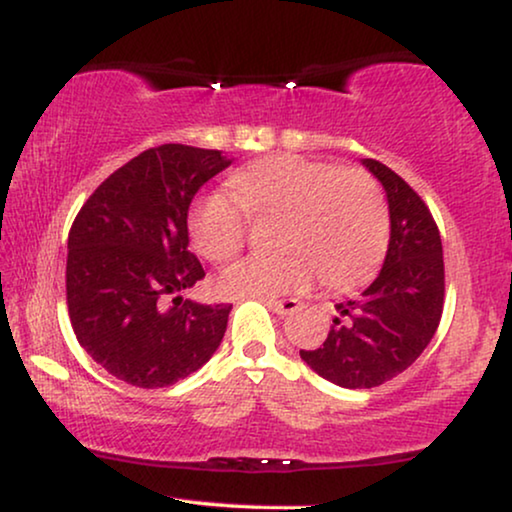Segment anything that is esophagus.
Instances as JSON below:
<instances>
[{"label":"esophagus","mask_w":512,"mask_h":512,"mask_svg":"<svg viewBox=\"0 0 512 512\" xmlns=\"http://www.w3.org/2000/svg\"><path fill=\"white\" fill-rule=\"evenodd\" d=\"M265 303H268L270 310L277 312L279 317H286V314H293L296 310H300V300H296V298H284V300L268 298Z\"/></svg>","instance_id":"1"}]
</instances>
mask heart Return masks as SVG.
Wrapping results in <instances>:
<instances>
[{
	"label": "heart",
	"instance_id": "heart-1",
	"mask_svg": "<svg viewBox=\"0 0 512 512\" xmlns=\"http://www.w3.org/2000/svg\"><path fill=\"white\" fill-rule=\"evenodd\" d=\"M233 198L207 193L188 212V235L207 261L228 263L247 242V219L282 214L277 258H247L223 272L228 298H275L310 289L314 270L331 289H354L380 268L389 205L368 172L296 153L261 158L230 174ZM245 214L242 215L241 212Z\"/></svg>",
	"mask_w": 512,
	"mask_h": 512
}]
</instances>
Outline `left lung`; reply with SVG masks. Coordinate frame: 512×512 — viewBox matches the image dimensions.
Segmentation results:
<instances>
[{
	"instance_id": "8db88e82",
	"label": "left lung",
	"mask_w": 512,
	"mask_h": 512,
	"mask_svg": "<svg viewBox=\"0 0 512 512\" xmlns=\"http://www.w3.org/2000/svg\"><path fill=\"white\" fill-rule=\"evenodd\" d=\"M363 165L387 191V258L361 298L335 305L324 345L300 349L314 373L345 389L380 387L412 366L436 333L445 303L443 242L429 207L380 160Z\"/></svg>"
}]
</instances>
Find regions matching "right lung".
Segmentation results:
<instances>
[{
    "mask_svg": "<svg viewBox=\"0 0 512 512\" xmlns=\"http://www.w3.org/2000/svg\"><path fill=\"white\" fill-rule=\"evenodd\" d=\"M230 163L186 144L146 149L109 174L72 223L67 307L76 340L132 387H170L221 345L233 305L181 293L205 277L188 251V207Z\"/></svg>",
    "mask_w": 512,
    "mask_h": 512,
    "instance_id": "right-lung-1",
    "label": "right lung"
}]
</instances>
